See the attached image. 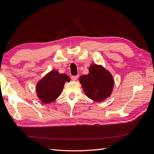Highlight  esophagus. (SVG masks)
Returning <instances> with one entry per match:
<instances>
[{"label": "esophagus", "mask_w": 154, "mask_h": 154, "mask_svg": "<svg viewBox=\"0 0 154 154\" xmlns=\"http://www.w3.org/2000/svg\"><path fill=\"white\" fill-rule=\"evenodd\" d=\"M78 77H79V76H78V75H75V76H71V79L73 80V81H76L77 79H78Z\"/></svg>", "instance_id": "34e87169"}]
</instances>
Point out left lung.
<instances>
[{"instance_id": "obj_1", "label": "left lung", "mask_w": 154, "mask_h": 154, "mask_svg": "<svg viewBox=\"0 0 154 154\" xmlns=\"http://www.w3.org/2000/svg\"><path fill=\"white\" fill-rule=\"evenodd\" d=\"M88 75L79 78L83 91L86 95L93 100L102 101L110 96L114 87L112 75L103 66L91 65Z\"/></svg>"}]
</instances>
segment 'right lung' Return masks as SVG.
Instances as JSON below:
<instances>
[{"instance_id": "obj_1", "label": "right lung", "mask_w": 154, "mask_h": 154, "mask_svg": "<svg viewBox=\"0 0 154 154\" xmlns=\"http://www.w3.org/2000/svg\"><path fill=\"white\" fill-rule=\"evenodd\" d=\"M67 81L69 82L70 79L66 74L51 71L37 83L36 93L39 99L45 104L53 102L60 95Z\"/></svg>"}]
</instances>
